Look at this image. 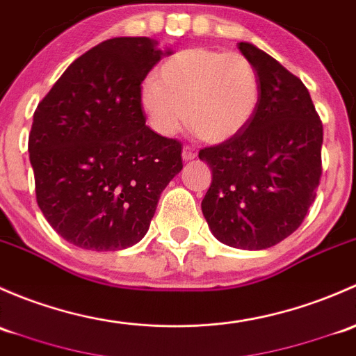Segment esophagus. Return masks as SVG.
<instances>
[{"mask_svg": "<svg viewBox=\"0 0 356 356\" xmlns=\"http://www.w3.org/2000/svg\"><path fill=\"white\" fill-rule=\"evenodd\" d=\"M183 161H192V159H195L197 157V151H195V147H192V145H185V147H183Z\"/></svg>", "mask_w": 356, "mask_h": 356, "instance_id": "esophagus-1", "label": "esophagus"}]
</instances>
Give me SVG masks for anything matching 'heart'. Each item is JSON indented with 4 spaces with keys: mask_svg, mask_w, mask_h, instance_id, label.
I'll return each mask as SVG.
<instances>
[{
    "mask_svg": "<svg viewBox=\"0 0 356 356\" xmlns=\"http://www.w3.org/2000/svg\"><path fill=\"white\" fill-rule=\"evenodd\" d=\"M260 80L240 53L190 47L168 58L156 80L142 83L140 104L149 123L163 137L188 123L204 140L221 144L254 118Z\"/></svg>",
    "mask_w": 356,
    "mask_h": 356,
    "instance_id": "1",
    "label": "heart"
}]
</instances>
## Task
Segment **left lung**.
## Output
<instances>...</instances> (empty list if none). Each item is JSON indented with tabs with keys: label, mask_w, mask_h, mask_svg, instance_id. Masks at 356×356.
<instances>
[{
	"label": "left lung",
	"mask_w": 356,
	"mask_h": 356,
	"mask_svg": "<svg viewBox=\"0 0 356 356\" xmlns=\"http://www.w3.org/2000/svg\"><path fill=\"white\" fill-rule=\"evenodd\" d=\"M238 49L257 70L252 122L222 144L200 149L212 170L202 212L221 243L264 250L300 228L322 175V122L302 80L250 42Z\"/></svg>",
	"instance_id": "1"
}]
</instances>
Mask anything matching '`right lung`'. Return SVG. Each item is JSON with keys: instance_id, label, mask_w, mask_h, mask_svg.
Returning <instances> with one entry per match:
<instances>
[{"instance_id": "add662e5", "label": "right lung", "mask_w": 356, "mask_h": 356, "mask_svg": "<svg viewBox=\"0 0 356 356\" xmlns=\"http://www.w3.org/2000/svg\"><path fill=\"white\" fill-rule=\"evenodd\" d=\"M171 54L115 38L76 58L39 102L29 154L35 199L53 229L86 250L131 247L181 171V142L145 124L142 82Z\"/></svg>"}]
</instances>
